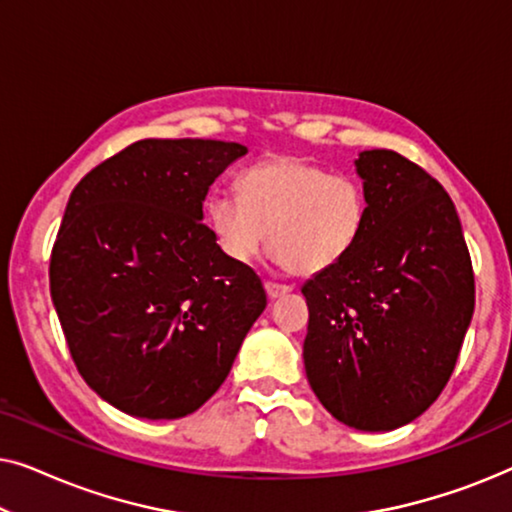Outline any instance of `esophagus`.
Instances as JSON below:
<instances>
[{"mask_svg": "<svg viewBox=\"0 0 512 512\" xmlns=\"http://www.w3.org/2000/svg\"><path fill=\"white\" fill-rule=\"evenodd\" d=\"M265 291H268L270 298H282L291 291V286L286 284H277V282H265Z\"/></svg>", "mask_w": 512, "mask_h": 512, "instance_id": "1", "label": "esophagus"}]
</instances>
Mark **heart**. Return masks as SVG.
Segmentation results:
<instances>
[{
	"label": "heart",
	"instance_id": "heart-1",
	"mask_svg": "<svg viewBox=\"0 0 512 512\" xmlns=\"http://www.w3.org/2000/svg\"><path fill=\"white\" fill-rule=\"evenodd\" d=\"M205 214L230 261H254L270 242L279 265L314 275L352 254L368 223V193L352 174L275 156L237 177V195L209 193Z\"/></svg>",
	"mask_w": 512,
	"mask_h": 512
}]
</instances>
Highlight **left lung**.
<instances>
[{"label": "left lung", "instance_id": "obj_1", "mask_svg": "<svg viewBox=\"0 0 512 512\" xmlns=\"http://www.w3.org/2000/svg\"><path fill=\"white\" fill-rule=\"evenodd\" d=\"M368 223L345 261L303 286L307 382L361 431H391L440 396L475 307V277L454 202L401 153H359Z\"/></svg>", "mask_w": 512, "mask_h": 512}]
</instances>
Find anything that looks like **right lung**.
<instances>
[{
  "label": "right lung",
  "mask_w": 512,
  "mask_h": 512,
  "mask_svg": "<svg viewBox=\"0 0 512 512\" xmlns=\"http://www.w3.org/2000/svg\"><path fill=\"white\" fill-rule=\"evenodd\" d=\"M244 153L216 139H142L69 195L51 298L83 380L132 417L198 410L268 305L261 277L202 223L209 186Z\"/></svg>",
  "instance_id": "obj_1"
}]
</instances>
